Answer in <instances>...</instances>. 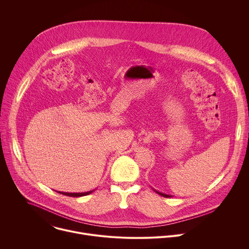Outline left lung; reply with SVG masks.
Listing matches in <instances>:
<instances>
[{
  "label": "left lung",
  "instance_id": "8db88e82",
  "mask_svg": "<svg viewBox=\"0 0 249 249\" xmlns=\"http://www.w3.org/2000/svg\"><path fill=\"white\" fill-rule=\"evenodd\" d=\"M153 190L154 191H156L158 194H160V196H163V197H165V198H169V197H171V195H168V194H164V193H162V192H160V191H157V190H155L154 188H153Z\"/></svg>",
  "mask_w": 249,
  "mask_h": 249
}]
</instances>
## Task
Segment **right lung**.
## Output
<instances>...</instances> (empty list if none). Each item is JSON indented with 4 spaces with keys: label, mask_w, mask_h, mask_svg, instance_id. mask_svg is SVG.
<instances>
[{
    "label": "right lung",
    "mask_w": 249,
    "mask_h": 249,
    "mask_svg": "<svg viewBox=\"0 0 249 249\" xmlns=\"http://www.w3.org/2000/svg\"><path fill=\"white\" fill-rule=\"evenodd\" d=\"M93 191H94V189L90 190V191H88V192H82V193H69V192H61V191H58V193L66 195V196H70V197H82V196L89 195V194H90Z\"/></svg>",
    "instance_id": "right-lung-1"
}]
</instances>
